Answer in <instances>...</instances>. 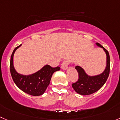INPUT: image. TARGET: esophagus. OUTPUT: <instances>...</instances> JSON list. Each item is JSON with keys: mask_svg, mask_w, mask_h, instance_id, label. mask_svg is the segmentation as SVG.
Masks as SVG:
<instances>
[{"mask_svg": "<svg viewBox=\"0 0 120 120\" xmlns=\"http://www.w3.org/2000/svg\"><path fill=\"white\" fill-rule=\"evenodd\" d=\"M69 64H70V62L68 60H65L62 62V65H61V68L62 69H67Z\"/></svg>", "mask_w": 120, "mask_h": 120, "instance_id": "34e87169", "label": "esophagus"}]
</instances>
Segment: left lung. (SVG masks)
Here are the masks:
<instances>
[{"instance_id":"8db88e82","label":"left lung","mask_w":120,"mask_h":120,"mask_svg":"<svg viewBox=\"0 0 120 120\" xmlns=\"http://www.w3.org/2000/svg\"><path fill=\"white\" fill-rule=\"evenodd\" d=\"M98 46L102 48L107 55V67L103 73L94 76H88L84 69L79 66L75 69L78 73V81L72 84V86L77 93L81 95H90L98 91L107 81L110 71V58L108 51L101 44L97 43Z\"/></svg>"}]
</instances>
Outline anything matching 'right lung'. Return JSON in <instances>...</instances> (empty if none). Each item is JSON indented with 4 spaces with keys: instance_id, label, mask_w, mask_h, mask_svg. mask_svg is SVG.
Listing matches in <instances>:
<instances>
[{
    "instance_id": "add662e5",
    "label": "right lung",
    "mask_w": 120,
    "mask_h": 120,
    "mask_svg": "<svg viewBox=\"0 0 120 120\" xmlns=\"http://www.w3.org/2000/svg\"><path fill=\"white\" fill-rule=\"evenodd\" d=\"M21 45L14 49L10 62V71L13 81L19 89L32 96H39L44 93L55 72L60 70V67H52L46 65L40 71L32 75L25 76L17 73L13 67V58L16 50Z\"/></svg>"
}]
</instances>
